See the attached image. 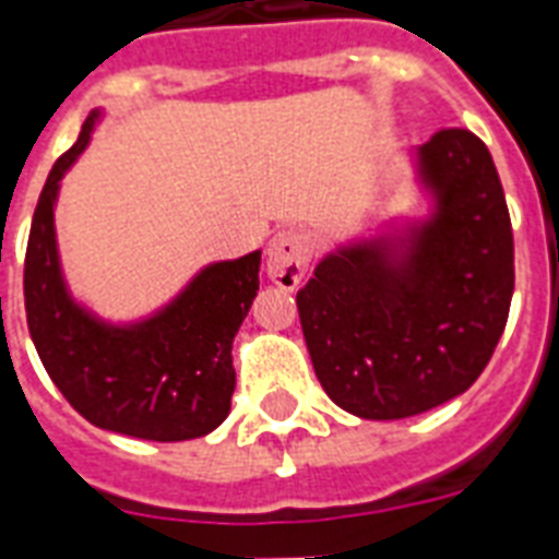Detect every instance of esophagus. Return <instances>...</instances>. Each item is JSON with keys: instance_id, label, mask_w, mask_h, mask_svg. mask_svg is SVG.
Here are the masks:
<instances>
[{"instance_id": "1", "label": "esophagus", "mask_w": 559, "mask_h": 559, "mask_svg": "<svg viewBox=\"0 0 559 559\" xmlns=\"http://www.w3.org/2000/svg\"><path fill=\"white\" fill-rule=\"evenodd\" d=\"M310 263V242L301 231H281L266 251V275L281 289H296Z\"/></svg>"}]
</instances>
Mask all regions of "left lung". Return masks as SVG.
Masks as SVG:
<instances>
[{
	"label": "left lung",
	"mask_w": 559,
	"mask_h": 559,
	"mask_svg": "<svg viewBox=\"0 0 559 559\" xmlns=\"http://www.w3.org/2000/svg\"><path fill=\"white\" fill-rule=\"evenodd\" d=\"M416 173L431 216L336 249L296 296L322 390L360 419H407L466 393L510 313L513 228L484 140L442 128L416 148Z\"/></svg>",
	"instance_id": "obj_1"
}]
</instances>
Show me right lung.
<instances>
[{"label":"right lung","instance_id":"1","mask_svg":"<svg viewBox=\"0 0 559 559\" xmlns=\"http://www.w3.org/2000/svg\"><path fill=\"white\" fill-rule=\"evenodd\" d=\"M96 114L55 160L25 249V319L63 399L105 431L178 442L211 433L231 411V343L261 287V251L204 266L155 317L110 325L75 305L55 242L63 173L87 148Z\"/></svg>","mask_w":559,"mask_h":559}]
</instances>
